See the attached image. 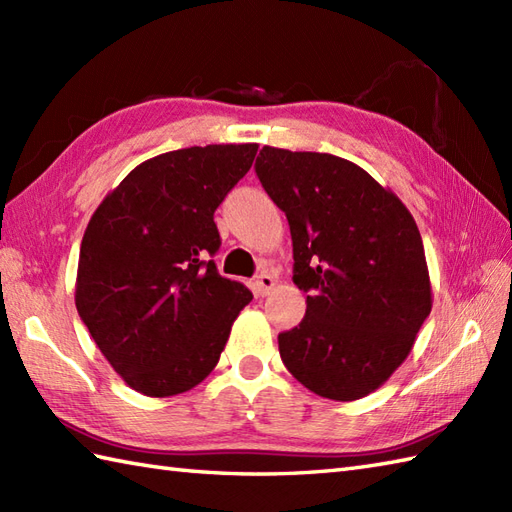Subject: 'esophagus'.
<instances>
[{"label": "esophagus", "instance_id": "34e87169", "mask_svg": "<svg viewBox=\"0 0 512 512\" xmlns=\"http://www.w3.org/2000/svg\"><path fill=\"white\" fill-rule=\"evenodd\" d=\"M275 284H277V281H275L273 275H270V273H262V275H259V277L255 279V290H257L262 297H266V295H270V290L275 288Z\"/></svg>", "mask_w": 512, "mask_h": 512}]
</instances>
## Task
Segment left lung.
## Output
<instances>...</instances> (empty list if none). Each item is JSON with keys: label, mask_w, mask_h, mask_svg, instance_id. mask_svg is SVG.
Segmentation results:
<instances>
[{"label": "left lung", "mask_w": 512, "mask_h": 512, "mask_svg": "<svg viewBox=\"0 0 512 512\" xmlns=\"http://www.w3.org/2000/svg\"><path fill=\"white\" fill-rule=\"evenodd\" d=\"M257 178L286 213L306 317L279 334L303 387L330 400L372 394L409 356L431 312L422 237L407 206L354 162L264 147Z\"/></svg>", "instance_id": "obj_1"}]
</instances>
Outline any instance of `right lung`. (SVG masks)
<instances>
[{"label": "right lung", "instance_id": "obj_1", "mask_svg": "<svg viewBox=\"0 0 512 512\" xmlns=\"http://www.w3.org/2000/svg\"><path fill=\"white\" fill-rule=\"evenodd\" d=\"M257 147H189L140 162L85 228L76 310L114 372L140 394L165 398L200 385L253 299L209 257L222 244L213 213Z\"/></svg>", "mask_w": 512, "mask_h": 512}]
</instances>
